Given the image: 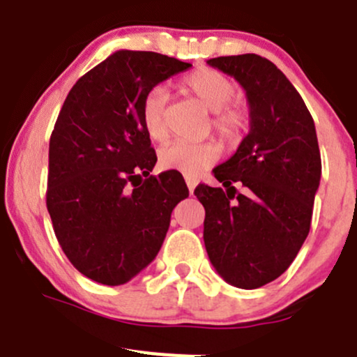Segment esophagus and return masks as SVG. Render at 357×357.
<instances>
[{"mask_svg":"<svg viewBox=\"0 0 357 357\" xmlns=\"http://www.w3.org/2000/svg\"><path fill=\"white\" fill-rule=\"evenodd\" d=\"M185 181H186V186H188L190 193H193V190H195V186H197V178H192V176H185Z\"/></svg>","mask_w":357,"mask_h":357,"instance_id":"esophagus-1","label":"esophagus"}]
</instances>
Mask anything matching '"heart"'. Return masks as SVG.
Instances as JSON below:
<instances>
[{
	"instance_id": "1",
	"label": "heart",
	"mask_w": 357,
	"mask_h": 357,
	"mask_svg": "<svg viewBox=\"0 0 357 357\" xmlns=\"http://www.w3.org/2000/svg\"><path fill=\"white\" fill-rule=\"evenodd\" d=\"M183 84L205 109L214 112V131L225 142L235 143L245 126V110L238 103H233L236 86L231 79L212 68H199L186 75ZM142 119L150 139L164 142L167 138V89L164 86H155L146 93L142 105ZM218 158L219 146L214 142H174L165 145L158 153L162 167L179 171L186 176L200 174Z\"/></svg>"
}]
</instances>
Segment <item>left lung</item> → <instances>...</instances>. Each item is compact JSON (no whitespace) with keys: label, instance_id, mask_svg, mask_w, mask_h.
<instances>
[{"label":"left lung","instance_id":"8db88e82","mask_svg":"<svg viewBox=\"0 0 357 357\" xmlns=\"http://www.w3.org/2000/svg\"><path fill=\"white\" fill-rule=\"evenodd\" d=\"M207 63L245 89L250 131L235 155L212 171L226 190L195 188L205 208V250L229 285L259 289L289 269L311 228L321 178L314 121L268 59L245 53Z\"/></svg>","mask_w":357,"mask_h":357}]
</instances>
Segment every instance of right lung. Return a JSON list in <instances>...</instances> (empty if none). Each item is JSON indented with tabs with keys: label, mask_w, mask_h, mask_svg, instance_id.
<instances>
[{
	"label": "right lung",
	"mask_w": 357,
	"mask_h": 357,
	"mask_svg": "<svg viewBox=\"0 0 357 357\" xmlns=\"http://www.w3.org/2000/svg\"><path fill=\"white\" fill-rule=\"evenodd\" d=\"M192 66L121 50L68 91L50 138L46 207L67 259L102 285H124L155 259L188 188L157 162L142 119L146 93Z\"/></svg>",
	"instance_id": "add662e5"
}]
</instances>
